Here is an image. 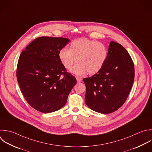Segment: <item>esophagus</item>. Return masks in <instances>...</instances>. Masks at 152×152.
I'll list each match as a JSON object with an SVG mask.
<instances>
[{
    "label": "esophagus",
    "mask_w": 152,
    "mask_h": 152,
    "mask_svg": "<svg viewBox=\"0 0 152 152\" xmlns=\"http://www.w3.org/2000/svg\"><path fill=\"white\" fill-rule=\"evenodd\" d=\"M76 79H77V83H80L82 79L80 77H76Z\"/></svg>",
    "instance_id": "34e87169"
}]
</instances>
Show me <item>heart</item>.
Masks as SVG:
<instances>
[{"label":"heart","mask_w":152,"mask_h":152,"mask_svg":"<svg viewBox=\"0 0 152 152\" xmlns=\"http://www.w3.org/2000/svg\"><path fill=\"white\" fill-rule=\"evenodd\" d=\"M108 56L107 47L102 43L80 38L73 40L69 49L63 48L58 52V58L62 65L77 75L87 72L90 75L97 73L104 66Z\"/></svg>","instance_id":"1"}]
</instances>
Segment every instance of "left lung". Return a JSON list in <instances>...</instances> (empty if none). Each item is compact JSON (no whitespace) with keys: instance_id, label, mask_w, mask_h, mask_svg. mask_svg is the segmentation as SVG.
I'll return each instance as SVG.
<instances>
[{"instance_id":"1","label":"left lung","mask_w":152,"mask_h":152,"mask_svg":"<svg viewBox=\"0 0 152 152\" xmlns=\"http://www.w3.org/2000/svg\"><path fill=\"white\" fill-rule=\"evenodd\" d=\"M134 80V68L130 55L121 45L111 41L103 68L91 77L83 79L86 103L97 112L112 113L126 101Z\"/></svg>"}]
</instances>
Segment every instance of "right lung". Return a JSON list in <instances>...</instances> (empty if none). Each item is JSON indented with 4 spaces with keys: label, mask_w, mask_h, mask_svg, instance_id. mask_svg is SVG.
Wrapping results in <instances>:
<instances>
[{
    "label": "right lung",
    "mask_w": 152,
    "mask_h": 152,
    "mask_svg": "<svg viewBox=\"0 0 152 152\" xmlns=\"http://www.w3.org/2000/svg\"><path fill=\"white\" fill-rule=\"evenodd\" d=\"M69 41L40 37L28 45L19 58L17 77L21 91L28 104L39 112L50 113L61 109L77 83L58 58L59 50Z\"/></svg>",
    "instance_id": "right-lung-1"
}]
</instances>
